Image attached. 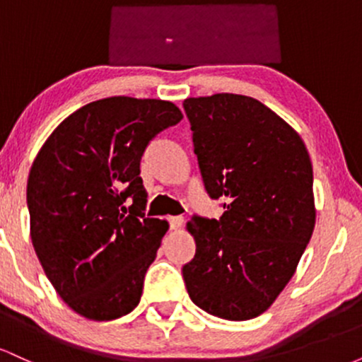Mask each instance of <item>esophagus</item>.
<instances>
[{
    "instance_id": "esophagus-1",
    "label": "esophagus",
    "mask_w": 362,
    "mask_h": 362,
    "mask_svg": "<svg viewBox=\"0 0 362 362\" xmlns=\"http://www.w3.org/2000/svg\"><path fill=\"white\" fill-rule=\"evenodd\" d=\"M168 223L170 230H178V228H182V224H184V216H170Z\"/></svg>"
}]
</instances>
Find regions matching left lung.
Masks as SVG:
<instances>
[{"mask_svg":"<svg viewBox=\"0 0 362 362\" xmlns=\"http://www.w3.org/2000/svg\"><path fill=\"white\" fill-rule=\"evenodd\" d=\"M194 153L219 219L194 216L195 255L182 274L190 300L243 322L276 301L315 228L313 168L296 131L252 97L187 98Z\"/></svg>","mask_w":362,"mask_h":362,"instance_id":"8db88e82","label":"left lung"}]
</instances>
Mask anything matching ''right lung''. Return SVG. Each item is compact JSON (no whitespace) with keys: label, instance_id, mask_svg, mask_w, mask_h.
Here are the masks:
<instances>
[{"label":"right lung","instance_id":"obj_1","mask_svg":"<svg viewBox=\"0 0 362 362\" xmlns=\"http://www.w3.org/2000/svg\"><path fill=\"white\" fill-rule=\"evenodd\" d=\"M175 103L109 97L54 129L30 168V236L45 276L81 317L107 322L139 305L143 282L168 230L146 218L141 156L182 120Z\"/></svg>","mask_w":362,"mask_h":362}]
</instances>
